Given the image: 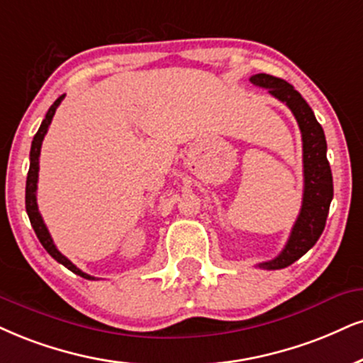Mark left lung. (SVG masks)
I'll use <instances>...</instances> for the list:
<instances>
[{
    "instance_id": "1",
    "label": "left lung",
    "mask_w": 363,
    "mask_h": 363,
    "mask_svg": "<svg viewBox=\"0 0 363 363\" xmlns=\"http://www.w3.org/2000/svg\"><path fill=\"white\" fill-rule=\"evenodd\" d=\"M250 82L269 91L271 96L284 102L298 121L303 140V174L305 190L299 216L291 229L289 239L281 254L267 262H261L262 269H283L299 257L305 256L320 239L328 217L330 203L333 199V178L330 163L326 160V140L321 124L316 121L311 107L301 94L283 79L267 74H256Z\"/></svg>"
}]
</instances>
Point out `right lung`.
<instances>
[{"instance_id":"1","label":"right lung","mask_w":363,"mask_h":363,"mask_svg":"<svg viewBox=\"0 0 363 363\" xmlns=\"http://www.w3.org/2000/svg\"><path fill=\"white\" fill-rule=\"evenodd\" d=\"M62 99H64V96H60L58 99L53 102L50 106V109H48L47 116H45V119L42 121V124H40L37 134H35L33 141H31V150H30V169H28V177H26V194H25V205H26V213H28V218H30V223L31 227H33L35 234H37L38 240L42 242V245L45 247L50 256L55 259L57 262L64 264L67 269H70L75 274L84 277V279H96V277L89 276L87 272L80 271L75 264H72L67 259L64 254L60 252L55 247V244H53L52 240V235L50 232H48L47 225H45L42 216H40L38 212V205H37V183H38V169H40V150H42V141L45 138V134L48 131V126H50L52 119H53V114H55L57 107L60 106Z\"/></svg>"}]
</instances>
